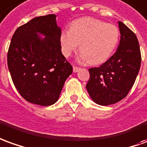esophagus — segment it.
Instances as JSON below:
<instances>
[{
    "mask_svg": "<svg viewBox=\"0 0 147 147\" xmlns=\"http://www.w3.org/2000/svg\"><path fill=\"white\" fill-rule=\"evenodd\" d=\"M73 70H74V73H77V72H78L79 70H80V68H79V67H77V66H74V67H73Z\"/></svg>",
    "mask_w": 147,
    "mask_h": 147,
    "instance_id": "esophagus-1",
    "label": "esophagus"
}]
</instances>
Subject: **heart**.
I'll list each match as a JSON object with an SVG mask.
<instances>
[{"label":"heart","mask_w":147,"mask_h":147,"mask_svg":"<svg viewBox=\"0 0 147 147\" xmlns=\"http://www.w3.org/2000/svg\"><path fill=\"white\" fill-rule=\"evenodd\" d=\"M119 31L112 24L92 17H82L71 22L69 30L59 36L62 52L65 57L76 51L80 44V59L91 65L106 62L118 45Z\"/></svg>","instance_id":"obj_1"}]
</instances>
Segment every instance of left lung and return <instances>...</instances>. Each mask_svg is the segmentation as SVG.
<instances>
[{
  "label": "left lung",
  "mask_w": 147,
  "mask_h": 147,
  "mask_svg": "<svg viewBox=\"0 0 147 147\" xmlns=\"http://www.w3.org/2000/svg\"><path fill=\"white\" fill-rule=\"evenodd\" d=\"M120 41L114 55L100 67L88 69L86 88L96 104L113 105L127 95L135 83L141 65L137 37L123 22L119 21Z\"/></svg>",
  "instance_id": "8db88e82"
}]
</instances>
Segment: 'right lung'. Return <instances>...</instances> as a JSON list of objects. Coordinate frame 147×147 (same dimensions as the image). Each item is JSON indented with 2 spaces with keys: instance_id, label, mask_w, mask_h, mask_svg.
I'll list each match as a JSON object with an SVG mask.
<instances>
[{
  "instance_id": "obj_1",
  "label": "right lung",
  "mask_w": 147,
  "mask_h": 147,
  "mask_svg": "<svg viewBox=\"0 0 147 147\" xmlns=\"http://www.w3.org/2000/svg\"><path fill=\"white\" fill-rule=\"evenodd\" d=\"M60 34L55 14L35 17L13 34L8 66L15 87L27 101L54 105L73 72L61 51Z\"/></svg>"
}]
</instances>
